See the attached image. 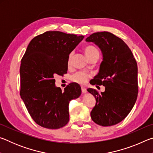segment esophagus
<instances>
[{
  "instance_id": "esophagus-1",
  "label": "esophagus",
  "mask_w": 153,
  "mask_h": 153,
  "mask_svg": "<svg viewBox=\"0 0 153 153\" xmlns=\"http://www.w3.org/2000/svg\"><path fill=\"white\" fill-rule=\"evenodd\" d=\"M82 93L86 92V88L84 86H82Z\"/></svg>"
}]
</instances>
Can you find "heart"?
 <instances>
[{
  "label": "heart",
  "instance_id": "b5f03b06",
  "mask_svg": "<svg viewBox=\"0 0 153 153\" xmlns=\"http://www.w3.org/2000/svg\"><path fill=\"white\" fill-rule=\"evenodd\" d=\"M84 51L87 58L90 60V59L94 57H98L99 56V52H98V49L95 47V46L92 45H87L84 47ZM72 54H69L68 56V59H67V63L68 65L71 63ZM91 74L84 71H78L75 73L74 75H72L71 77V79L72 81L75 82L79 83L80 84H84L87 82L88 79L90 77H91Z\"/></svg>",
  "mask_w": 153,
  "mask_h": 153
}]
</instances>
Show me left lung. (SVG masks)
Wrapping results in <instances>:
<instances>
[{"mask_svg":"<svg viewBox=\"0 0 153 153\" xmlns=\"http://www.w3.org/2000/svg\"><path fill=\"white\" fill-rule=\"evenodd\" d=\"M100 48L102 61L92 85L105 86L104 92L88 88L96 98L90 113L98 125L111 126L125 119L135 105L138 93V66L128 46L112 33H94L86 39Z\"/></svg>","mask_w":153,"mask_h":153,"instance_id":"obj_1","label":"left lung"}]
</instances>
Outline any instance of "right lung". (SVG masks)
<instances>
[{"mask_svg": "<svg viewBox=\"0 0 153 153\" xmlns=\"http://www.w3.org/2000/svg\"><path fill=\"white\" fill-rule=\"evenodd\" d=\"M84 38L48 31L31 40L21 61V98L33 120L43 128L59 129L69 122V103L79 97L81 87L71 83L63 92L55 86L54 77L67 73L69 55Z\"/></svg>", "mask_w": 153, "mask_h": 153, "instance_id": "right-lung-1", "label": "right lung"}]
</instances>
